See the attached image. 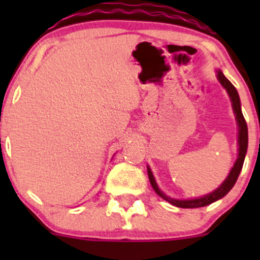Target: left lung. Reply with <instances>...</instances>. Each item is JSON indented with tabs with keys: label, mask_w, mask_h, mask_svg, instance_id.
<instances>
[{
	"label": "left lung",
	"mask_w": 260,
	"mask_h": 260,
	"mask_svg": "<svg viewBox=\"0 0 260 260\" xmlns=\"http://www.w3.org/2000/svg\"><path fill=\"white\" fill-rule=\"evenodd\" d=\"M217 79H219L220 84L226 89L228 94L230 96V101H232L233 104V109H234L235 113V118H237L238 122V127H239V133H238V146H239V153H238V158L235 161L234 166L233 169L230 170L229 175L225 179L224 182L219 186L215 191L209 193V195L203 196V198L199 199H188V200H176V199L169 198V196L165 195L161 190L157 186L156 180H154L153 174H152L151 169L147 166V172H148V179L149 182H151L152 187L153 190L156 191L157 195L161 196L164 200L169 201L170 204H172L174 206H177V208H182V209H193V208H203V206L210 205V204L215 203L219 199L224 198L228 192L233 188V186L235 185L237 182L238 177H239L240 171L243 169V164H244V158H245L246 154V149H248V125H246L245 119H244V115L242 113V107H240V99H239V94H238L237 89L235 86L230 83L226 78L224 77V74L221 73V70L217 72Z\"/></svg>",
	"instance_id": "obj_1"
}]
</instances>
